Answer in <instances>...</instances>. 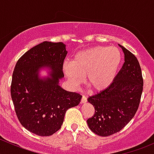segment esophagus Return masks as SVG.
I'll return each mask as SVG.
<instances>
[{
	"mask_svg": "<svg viewBox=\"0 0 154 154\" xmlns=\"http://www.w3.org/2000/svg\"><path fill=\"white\" fill-rule=\"evenodd\" d=\"M86 102H87L86 97V96H83V97H82V98H81V103H86Z\"/></svg>",
	"mask_w": 154,
	"mask_h": 154,
	"instance_id": "obj_1",
	"label": "esophagus"
}]
</instances>
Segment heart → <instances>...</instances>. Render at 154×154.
Listing matches in <instances>:
<instances>
[{
  "label": "heart",
  "mask_w": 154,
  "mask_h": 154,
  "mask_svg": "<svg viewBox=\"0 0 154 154\" xmlns=\"http://www.w3.org/2000/svg\"><path fill=\"white\" fill-rule=\"evenodd\" d=\"M122 60V52L118 48L96 46L77 52L71 63H63V69L73 88L81 84L86 77L88 88L100 92L112 84Z\"/></svg>",
  "instance_id": "1"
}]
</instances>
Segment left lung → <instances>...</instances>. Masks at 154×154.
I'll return each instance as SVG.
<instances>
[{
	"label": "left lung",
	"instance_id": "left-lung-1",
	"mask_svg": "<svg viewBox=\"0 0 154 154\" xmlns=\"http://www.w3.org/2000/svg\"><path fill=\"white\" fill-rule=\"evenodd\" d=\"M119 45L125 54V63L114 82L105 91L88 98L95 111L87 124L100 136L118 133L130 122L139 108L143 90L142 70L137 58Z\"/></svg>",
	"mask_w": 154,
	"mask_h": 154
}]
</instances>
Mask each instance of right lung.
I'll list each match as a JSON object with an SVG mask.
<instances>
[{"label": "right lung", "instance_id": "obj_1", "mask_svg": "<svg viewBox=\"0 0 154 154\" xmlns=\"http://www.w3.org/2000/svg\"><path fill=\"white\" fill-rule=\"evenodd\" d=\"M67 53L63 42L45 41L27 51L15 65L10 90L15 112L21 125L38 136L58 131L66 111L81 100L80 94L60 86ZM42 69L48 70L47 77H40Z\"/></svg>", "mask_w": 154, "mask_h": 154}]
</instances>
